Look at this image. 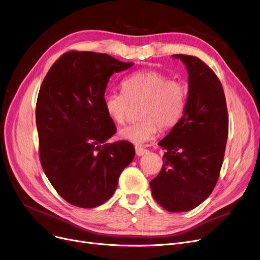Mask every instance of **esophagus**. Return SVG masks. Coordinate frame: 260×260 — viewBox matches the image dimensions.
<instances>
[{"mask_svg": "<svg viewBox=\"0 0 260 260\" xmlns=\"http://www.w3.org/2000/svg\"><path fill=\"white\" fill-rule=\"evenodd\" d=\"M136 152H137V155H139V157H141V155H144V154H147L149 151L147 149H144L140 146H136Z\"/></svg>", "mask_w": 260, "mask_h": 260, "instance_id": "34e87169", "label": "esophagus"}]
</instances>
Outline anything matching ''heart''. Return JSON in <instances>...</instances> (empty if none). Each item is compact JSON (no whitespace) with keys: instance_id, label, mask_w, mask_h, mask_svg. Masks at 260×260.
Returning <instances> with one entry per match:
<instances>
[{"instance_id":"heart-1","label":"heart","mask_w":260,"mask_h":260,"mask_svg":"<svg viewBox=\"0 0 260 260\" xmlns=\"http://www.w3.org/2000/svg\"><path fill=\"white\" fill-rule=\"evenodd\" d=\"M122 92H106L102 98L103 109L115 123L127 119L130 106H139V118L136 123L119 130V138L134 145H144L151 141L159 128L169 129L177 123L185 109V85L178 80L155 70L140 71L124 79Z\"/></svg>"}]
</instances>
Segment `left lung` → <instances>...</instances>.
<instances>
[{
	"instance_id": "left-lung-1",
	"label": "left lung",
	"mask_w": 260,
	"mask_h": 260,
	"mask_svg": "<svg viewBox=\"0 0 260 260\" xmlns=\"http://www.w3.org/2000/svg\"><path fill=\"white\" fill-rule=\"evenodd\" d=\"M189 75L185 109L159 145L166 152L150 181L153 199L165 210L184 212L208 199L219 179L228 136L226 100L220 80L195 56L175 54Z\"/></svg>"
}]
</instances>
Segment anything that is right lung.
<instances>
[{"instance_id":"1","label":"right lung","mask_w":260,"mask_h":260,"mask_svg":"<svg viewBox=\"0 0 260 260\" xmlns=\"http://www.w3.org/2000/svg\"><path fill=\"white\" fill-rule=\"evenodd\" d=\"M133 64L106 53L70 51L50 68L40 86V162L53 188L71 205L94 208L106 203L134 158L127 141L102 145L116 132L103 109L108 82Z\"/></svg>"}]
</instances>
